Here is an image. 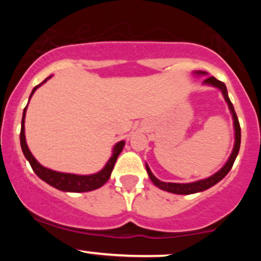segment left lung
<instances>
[{
    "instance_id": "1",
    "label": "left lung",
    "mask_w": 261,
    "mask_h": 261,
    "mask_svg": "<svg viewBox=\"0 0 261 261\" xmlns=\"http://www.w3.org/2000/svg\"><path fill=\"white\" fill-rule=\"evenodd\" d=\"M195 74H206V72H203V71H196ZM203 85L214 86V87H216V88L220 89V91L222 92L224 100H226L227 104H228V108H229L230 114H232V118H233V125H234V139H236L234 147H233V151L229 155L228 161L226 162V164H224L222 168L218 170L217 173H215L214 175L208 176V178H206V179H201V180H197L194 182H187V184L161 181L160 179H157L153 174H152L151 169H149V167L146 164V170H147L148 176H149V179L152 180V182H153L155 187H158L164 191H168V193L179 194V195H189V194L200 193V191H203V190H206V189L214 187L215 184H217L218 181L222 180L224 176L228 174L230 168H232L233 163H234L237 155H238L239 147H241V126H239V121H238V118H237V114L234 112V108H233V104L230 103V100H229L226 85L212 76L207 77V79L203 81Z\"/></svg>"
}]
</instances>
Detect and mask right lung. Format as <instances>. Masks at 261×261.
<instances>
[{
	"mask_svg": "<svg viewBox=\"0 0 261 261\" xmlns=\"http://www.w3.org/2000/svg\"><path fill=\"white\" fill-rule=\"evenodd\" d=\"M51 77V76H50ZM47 77L46 80H44L40 85L35 86L33 88L31 93V97L34 94V92L40 87L44 85L47 80L50 79ZM25 112L27 107L24 108V112H23V118H22V127H20V147H22L23 154L28 160L29 163H31V167L34 170V173L37 174L41 180L47 182L51 187L59 189L61 191H70V193H86V191H92L95 190V189L103 187L104 184L108 181V179L110 178V174H112L114 166H115V162L118 160L119 154L121 153L122 148H124L125 141H120V142L116 143L113 148V154L110 157V160L108 161L103 169L100 172L95 173V174L91 175H77V174H70V173H61V172H55V170H51L49 168H45V167L41 166L39 162L35 160L34 155L32 154V152L29 151L28 146H27L25 141V135H24V119H25Z\"/></svg>",
	"mask_w": 261,
	"mask_h": 261,
	"instance_id": "1",
	"label": "right lung"
}]
</instances>
